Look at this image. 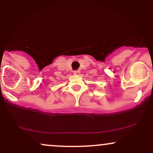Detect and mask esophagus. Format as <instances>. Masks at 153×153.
Masks as SVG:
<instances>
[{"label": "esophagus", "mask_w": 153, "mask_h": 153, "mask_svg": "<svg viewBox=\"0 0 153 153\" xmlns=\"http://www.w3.org/2000/svg\"><path fill=\"white\" fill-rule=\"evenodd\" d=\"M73 74L75 75H79L80 74V72L79 71H75L73 72Z\"/></svg>", "instance_id": "1"}]
</instances>
